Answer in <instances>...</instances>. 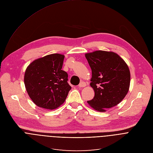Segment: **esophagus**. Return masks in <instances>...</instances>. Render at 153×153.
<instances>
[{"mask_svg": "<svg viewBox=\"0 0 153 153\" xmlns=\"http://www.w3.org/2000/svg\"><path fill=\"white\" fill-rule=\"evenodd\" d=\"M86 86V83L85 82H84V81H82L79 84V87H84Z\"/></svg>", "mask_w": 153, "mask_h": 153, "instance_id": "1", "label": "esophagus"}]
</instances>
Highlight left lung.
I'll return each mask as SVG.
<instances>
[{"mask_svg": "<svg viewBox=\"0 0 153 153\" xmlns=\"http://www.w3.org/2000/svg\"><path fill=\"white\" fill-rule=\"evenodd\" d=\"M91 69L90 86L95 91L94 98L88 105L100 112H105L122 101L129 89V68L117 53L97 50L85 55Z\"/></svg>", "mask_w": 153, "mask_h": 153, "instance_id": "left-lung-1", "label": "left lung"}]
</instances>
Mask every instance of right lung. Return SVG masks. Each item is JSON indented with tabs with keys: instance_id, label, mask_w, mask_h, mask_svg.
<instances>
[{
	"instance_id": "add662e5",
	"label": "right lung",
	"mask_w": 153,
	"mask_h": 153,
	"mask_svg": "<svg viewBox=\"0 0 153 153\" xmlns=\"http://www.w3.org/2000/svg\"><path fill=\"white\" fill-rule=\"evenodd\" d=\"M65 56L59 53L38 58L26 68L24 82L27 92L39 107L52 110L62 105L71 87L62 70Z\"/></svg>"
}]
</instances>
